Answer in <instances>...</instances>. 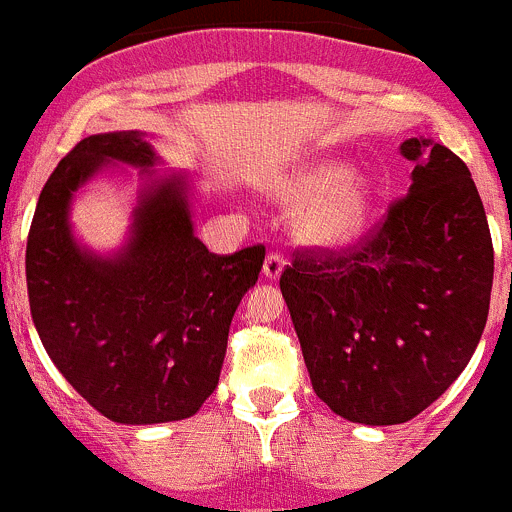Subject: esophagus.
<instances>
[{
    "label": "esophagus",
    "mask_w": 512,
    "mask_h": 512,
    "mask_svg": "<svg viewBox=\"0 0 512 512\" xmlns=\"http://www.w3.org/2000/svg\"><path fill=\"white\" fill-rule=\"evenodd\" d=\"M286 268V258L281 254H268L266 261H263V276L271 278V281H276L278 276H281V271Z\"/></svg>",
    "instance_id": "1"
}]
</instances>
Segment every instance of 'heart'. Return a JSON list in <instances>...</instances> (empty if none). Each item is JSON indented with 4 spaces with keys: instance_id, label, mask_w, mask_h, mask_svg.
<instances>
[{
    "instance_id": "obj_1",
    "label": "heart",
    "mask_w": 512,
    "mask_h": 512,
    "mask_svg": "<svg viewBox=\"0 0 512 512\" xmlns=\"http://www.w3.org/2000/svg\"><path fill=\"white\" fill-rule=\"evenodd\" d=\"M283 204H298L293 229L308 246L341 249L366 231L373 211V184L361 171L333 159L298 166L276 184Z\"/></svg>"
}]
</instances>
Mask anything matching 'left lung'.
<instances>
[{
    "instance_id": "8db88e82",
    "label": "left lung",
    "mask_w": 512,
    "mask_h": 512,
    "mask_svg": "<svg viewBox=\"0 0 512 512\" xmlns=\"http://www.w3.org/2000/svg\"><path fill=\"white\" fill-rule=\"evenodd\" d=\"M408 196L343 251H303L281 293L316 396L351 423L396 426L438 401L483 336L493 241L475 181L433 139H406Z\"/></svg>"
}]
</instances>
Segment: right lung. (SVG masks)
<instances>
[{
	"label": "right lung",
	"instance_id": "right-lung-1",
	"mask_svg": "<svg viewBox=\"0 0 512 512\" xmlns=\"http://www.w3.org/2000/svg\"><path fill=\"white\" fill-rule=\"evenodd\" d=\"M116 163L147 181L127 241L96 255L76 241V191ZM161 164L139 131L79 141L39 194L27 239L32 321L49 358L101 416L126 426L184 421L216 391L241 298L258 281L266 249L209 254L191 221L186 174Z\"/></svg>",
	"mask_w": 512,
	"mask_h": 512
}]
</instances>
